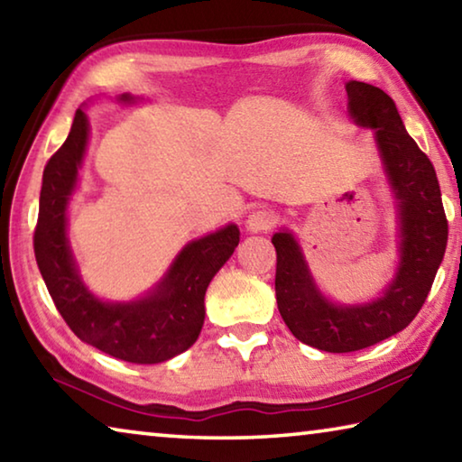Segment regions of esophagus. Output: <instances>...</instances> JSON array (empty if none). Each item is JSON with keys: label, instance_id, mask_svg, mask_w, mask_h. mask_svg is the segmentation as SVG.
I'll return each instance as SVG.
<instances>
[{"label": "esophagus", "instance_id": "obj_1", "mask_svg": "<svg viewBox=\"0 0 462 462\" xmlns=\"http://www.w3.org/2000/svg\"><path fill=\"white\" fill-rule=\"evenodd\" d=\"M275 226V214L269 212V209H256L248 216L246 220V230L250 234H261L271 230Z\"/></svg>", "mask_w": 462, "mask_h": 462}]
</instances>
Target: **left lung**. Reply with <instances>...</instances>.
Wrapping results in <instances>:
<instances>
[{"label": "left lung", "mask_w": 462, "mask_h": 462, "mask_svg": "<svg viewBox=\"0 0 462 462\" xmlns=\"http://www.w3.org/2000/svg\"><path fill=\"white\" fill-rule=\"evenodd\" d=\"M346 93L350 118L374 132L383 171L393 191L400 264L377 300L342 306L319 291L293 234H273L279 314L297 340L326 353H355L402 332L424 306L448 240L436 171L405 130L395 101L361 81H348Z\"/></svg>", "instance_id": "8db88e82"}]
</instances>
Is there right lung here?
Instances as JSON below:
<instances>
[{"mask_svg": "<svg viewBox=\"0 0 462 462\" xmlns=\"http://www.w3.org/2000/svg\"><path fill=\"white\" fill-rule=\"evenodd\" d=\"M122 104L136 97L122 93ZM89 120L79 107L71 132L46 162L34 230L38 269L59 314L77 338L126 363L156 365L181 355L198 340L209 281L240 242L236 224L191 240L165 277L134 301H104L85 287L67 238V209L79 181Z\"/></svg>", "mask_w": 462, "mask_h": 462, "instance_id": "right-lung-1", "label": "right lung"}]
</instances>
